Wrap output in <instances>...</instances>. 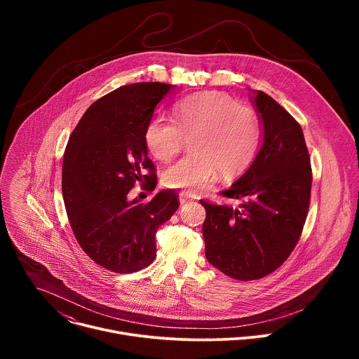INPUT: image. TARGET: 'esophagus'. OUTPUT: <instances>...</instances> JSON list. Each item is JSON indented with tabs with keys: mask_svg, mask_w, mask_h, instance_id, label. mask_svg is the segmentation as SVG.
Returning a JSON list of instances; mask_svg holds the SVG:
<instances>
[{
	"mask_svg": "<svg viewBox=\"0 0 359 359\" xmlns=\"http://www.w3.org/2000/svg\"><path fill=\"white\" fill-rule=\"evenodd\" d=\"M190 200H193V196H190V194L186 193V191H182V193H180V204H184V203H187V201H190Z\"/></svg>",
	"mask_w": 359,
	"mask_h": 359,
	"instance_id": "1",
	"label": "esophagus"
}]
</instances>
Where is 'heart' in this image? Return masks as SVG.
Listing matches in <instances>:
<instances>
[{
	"mask_svg": "<svg viewBox=\"0 0 359 359\" xmlns=\"http://www.w3.org/2000/svg\"><path fill=\"white\" fill-rule=\"evenodd\" d=\"M173 121L155 116L144 129V144L161 162H170L186 146L191 151L163 173V184L196 194L219 173L230 179L245 170L262 142L259 114L227 93L209 90L175 102Z\"/></svg>",
	"mask_w": 359,
	"mask_h": 359,
	"instance_id": "obj_1",
	"label": "heart"
}]
</instances>
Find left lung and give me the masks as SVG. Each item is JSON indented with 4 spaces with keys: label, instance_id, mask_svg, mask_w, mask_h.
Listing matches in <instances>:
<instances>
[{
    "label": "left lung",
    "instance_id": "1",
    "mask_svg": "<svg viewBox=\"0 0 359 359\" xmlns=\"http://www.w3.org/2000/svg\"><path fill=\"white\" fill-rule=\"evenodd\" d=\"M263 144L245 173L222 196L234 204L200 200L206 209V259L226 276L259 280L276 271L297 245L310 208L311 163L299 123L255 90Z\"/></svg>",
    "mask_w": 359,
    "mask_h": 359
}]
</instances>
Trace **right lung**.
Returning a JSON list of instances; mask_svg holds the SVG:
<instances>
[{
    "instance_id": "add662e5",
    "label": "right lung",
    "mask_w": 359,
    "mask_h": 359,
    "mask_svg": "<svg viewBox=\"0 0 359 359\" xmlns=\"http://www.w3.org/2000/svg\"><path fill=\"white\" fill-rule=\"evenodd\" d=\"M172 88L139 82L102 96L83 114L64 153L62 196L75 238L97 266L114 273L151 264L156 231L179 208L172 190L147 203L128 198L136 182H147L149 191L156 187L144 129Z\"/></svg>"
}]
</instances>
